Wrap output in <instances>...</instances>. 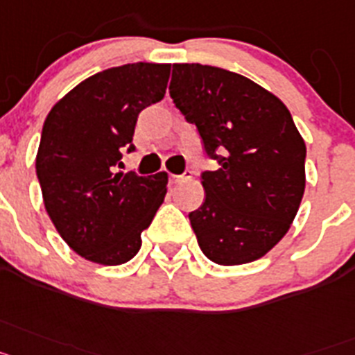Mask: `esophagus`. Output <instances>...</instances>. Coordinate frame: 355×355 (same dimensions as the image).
I'll list each match as a JSON object with an SVG mask.
<instances>
[{
    "instance_id": "34e87169",
    "label": "esophagus",
    "mask_w": 355,
    "mask_h": 355,
    "mask_svg": "<svg viewBox=\"0 0 355 355\" xmlns=\"http://www.w3.org/2000/svg\"><path fill=\"white\" fill-rule=\"evenodd\" d=\"M189 178H191L189 169H186L182 175H171V182H175V184H177V182H186L189 180Z\"/></svg>"
}]
</instances>
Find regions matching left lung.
I'll use <instances>...</instances> for the list:
<instances>
[{"mask_svg": "<svg viewBox=\"0 0 355 355\" xmlns=\"http://www.w3.org/2000/svg\"><path fill=\"white\" fill-rule=\"evenodd\" d=\"M169 96L220 168L203 171L189 212L202 252L221 266L261 259L286 236L306 189V143L275 94L232 71L173 64Z\"/></svg>", "mask_w": 355, "mask_h": 355, "instance_id": "left-lung-1", "label": "left lung"}]
</instances>
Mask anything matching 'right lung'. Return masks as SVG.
<instances>
[{
    "label": "right lung",
    "instance_id": "right-lung-1",
    "mask_svg": "<svg viewBox=\"0 0 355 355\" xmlns=\"http://www.w3.org/2000/svg\"><path fill=\"white\" fill-rule=\"evenodd\" d=\"M169 64H125L89 76L49 110L35 159L48 216L64 241L92 263L118 266L141 248L164 202L168 173L121 168L134 152L143 109L164 98Z\"/></svg>",
    "mask_w": 355,
    "mask_h": 355
}]
</instances>
